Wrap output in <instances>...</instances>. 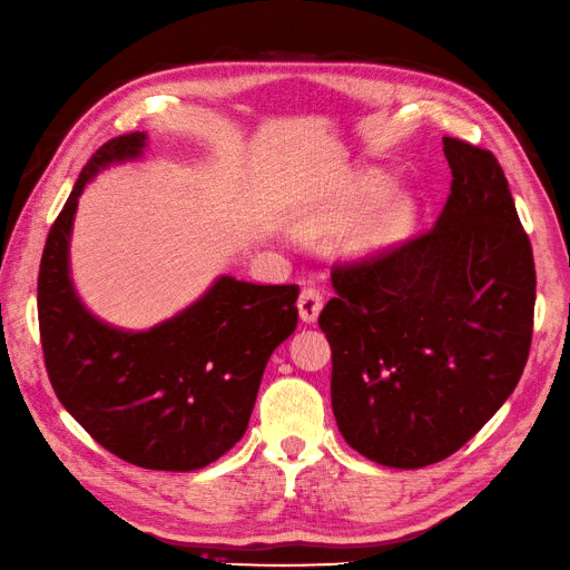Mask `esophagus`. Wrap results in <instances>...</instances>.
<instances>
[{"instance_id": "obj_1", "label": "esophagus", "mask_w": 570, "mask_h": 570, "mask_svg": "<svg viewBox=\"0 0 570 570\" xmlns=\"http://www.w3.org/2000/svg\"><path fill=\"white\" fill-rule=\"evenodd\" d=\"M297 308H299V318L304 323H316L321 308H323V295L314 287L302 289V295L297 299Z\"/></svg>"}]
</instances>
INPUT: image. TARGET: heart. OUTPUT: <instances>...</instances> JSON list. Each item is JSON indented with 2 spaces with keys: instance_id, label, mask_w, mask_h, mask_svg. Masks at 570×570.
I'll return each instance as SVG.
<instances>
[{
  "instance_id": "heart-1",
  "label": "heart",
  "mask_w": 570,
  "mask_h": 570,
  "mask_svg": "<svg viewBox=\"0 0 570 570\" xmlns=\"http://www.w3.org/2000/svg\"><path fill=\"white\" fill-rule=\"evenodd\" d=\"M381 193H383L381 185L364 183V185L358 187V199H361V204H368ZM400 226H402V209H400V206H396V204L383 206V209H377L366 220V226L361 228L358 247L361 249H375V247L387 245L390 239H394V235H396V230H400Z\"/></svg>"
}]
</instances>
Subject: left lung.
<instances>
[{
    "label": "left lung",
    "mask_w": 570,
    "mask_h": 570,
    "mask_svg": "<svg viewBox=\"0 0 570 570\" xmlns=\"http://www.w3.org/2000/svg\"><path fill=\"white\" fill-rule=\"evenodd\" d=\"M442 145L452 193L435 226L335 266L318 316L340 433L390 469L461 450L519 385L532 340V247L504 170L488 149Z\"/></svg>",
    "instance_id": "1"
}]
</instances>
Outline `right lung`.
<instances>
[{
  "instance_id": "obj_1",
  "label": "right lung",
  "mask_w": 570,
  "mask_h": 570,
  "mask_svg": "<svg viewBox=\"0 0 570 570\" xmlns=\"http://www.w3.org/2000/svg\"><path fill=\"white\" fill-rule=\"evenodd\" d=\"M147 132L101 145L51 226L38 278L49 383L105 450L151 471H197L245 435L273 350L297 327V285L220 278L149 331L92 316L71 281L78 197L101 168L142 157Z\"/></svg>"
}]
</instances>
